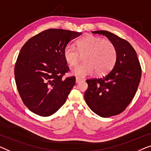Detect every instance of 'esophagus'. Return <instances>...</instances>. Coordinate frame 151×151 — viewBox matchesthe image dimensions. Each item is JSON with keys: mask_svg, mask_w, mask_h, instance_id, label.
Returning <instances> with one entry per match:
<instances>
[{"mask_svg": "<svg viewBox=\"0 0 151 151\" xmlns=\"http://www.w3.org/2000/svg\"><path fill=\"white\" fill-rule=\"evenodd\" d=\"M81 81H83V79H82V78H78V77H76V83H80Z\"/></svg>", "mask_w": 151, "mask_h": 151, "instance_id": "34e87169", "label": "esophagus"}]
</instances>
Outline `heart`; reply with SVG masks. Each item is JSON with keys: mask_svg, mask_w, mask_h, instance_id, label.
Listing matches in <instances>:
<instances>
[{"mask_svg": "<svg viewBox=\"0 0 151 151\" xmlns=\"http://www.w3.org/2000/svg\"><path fill=\"white\" fill-rule=\"evenodd\" d=\"M76 46L68 45L63 50V57L70 66L78 63L80 55H83V63L72 69L71 73L78 77L92 75H103L113 68L117 57L116 46L109 40L93 35H88L78 40Z\"/></svg>", "mask_w": 151, "mask_h": 151, "instance_id": "heart-1", "label": "heart"}]
</instances>
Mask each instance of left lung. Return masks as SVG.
Returning a JSON list of instances; mask_svg holds the SVG:
<instances>
[{
	"mask_svg": "<svg viewBox=\"0 0 151 151\" xmlns=\"http://www.w3.org/2000/svg\"><path fill=\"white\" fill-rule=\"evenodd\" d=\"M105 35L116 46L115 65L107 75L86 80L84 98L88 107L101 117L122 113L135 96L141 79L142 70L137 53L127 40L107 31H92Z\"/></svg>",
	"mask_w": 151,
	"mask_h": 151,
	"instance_id": "obj_1",
	"label": "left lung"
}]
</instances>
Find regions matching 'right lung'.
<instances>
[{
	"label": "right lung",
	"mask_w": 151,
	"mask_h": 151,
	"mask_svg": "<svg viewBox=\"0 0 151 151\" xmlns=\"http://www.w3.org/2000/svg\"><path fill=\"white\" fill-rule=\"evenodd\" d=\"M81 33L47 29L30 38L21 48L15 65V80L23 103L34 114L49 116L66 101L75 77L62 78L69 70L63 50Z\"/></svg>",
	"instance_id": "add662e5"
}]
</instances>
